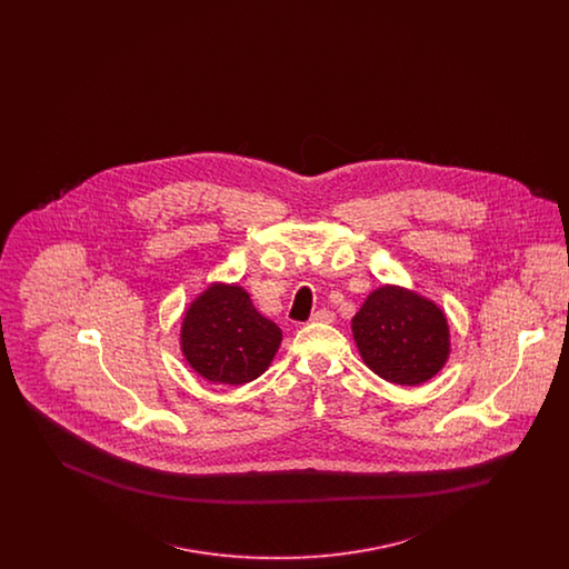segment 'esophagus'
<instances>
[{
    "mask_svg": "<svg viewBox=\"0 0 569 569\" xmlns=\"http://www.w3.org/2000/svg\"><path fill=\"white\" fill-rule=\"evenodd\" d=\"M311 322H322V325H332L335 322V313L328 309H320L311 316Z\"/></svg>",
    "mask_w": 569,
    "mask_h": 569,
    "instance_id": "34e87169",
    "label": "esophagus"
}]
</instances>
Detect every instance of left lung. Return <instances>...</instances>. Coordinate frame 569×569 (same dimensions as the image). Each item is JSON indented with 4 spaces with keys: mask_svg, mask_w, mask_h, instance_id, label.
I'll list each match as a JSON object with an SVG mask.
<instances>
[{
    "mask_svg": "<svg viewBox=\"0 0 569 569\" xmlns=\"http://www.w3.org/2000/svg\"><path fill=\"white\" fill-rule=\"evenodd\" d=\"M362 362L381 379L418 386L435 378L450 356V326L433 300L386 283L352 318Z\"/></svg>",
    "mask_w": 569,
    "mask_h": 569,
    "instance_id": "left-lung-1",
    "label": "left lung"
}]
</instances>
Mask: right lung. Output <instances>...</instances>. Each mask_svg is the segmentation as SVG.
<instances>
[{
    "label": "right lung",
    "instance_id": "right-lung-1",
    "mask_svg": "<svg viewBox=\"0 0 569 569\" xmlns=\"http://www.w3.org/2000/svg\"><path fill=\"white\" fill-rule=\"evenodd\" d=\"M281 337V328L258 313L244 288L216 281L183 313L181 352L200 378L241 386L271 367Z\"/></svg>",
    "mask_w": 569,
    "mask_h": 569
}]
</instances>
